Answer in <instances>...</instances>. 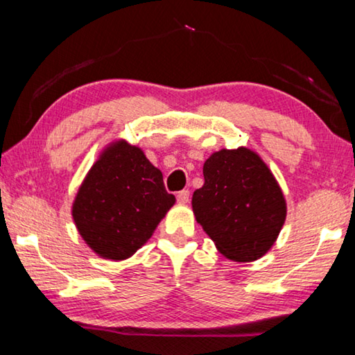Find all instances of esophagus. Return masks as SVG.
Segmentation results:
<instances>
[{"mask_svg": "<svg viewBox=\"0 0 355 355\" xmlns=\"http://www.w3.org/2000/svg\"><path fill=\"white\" fill-rule=\"evenodd\" d=\"M177 200H178L180 203H188V202H189V191H188V189L180 191L178 194H177Z\"/></svg>", "mask_w": 355, "mask_h": 355, "instance_id": "1", "label": "esophagus"}]
</instances>
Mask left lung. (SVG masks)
<instances>
[{
  "mask_svg": "<svg viewBox=\"0 0 355 355\" xmlns=\"http://www.w3.org/2000/svg\"><path fill=\"white\" fill-rule=\"evenodd\" d=\"M205 183L192 194V211L222 255L255 261L285 224L286 200L260 155L248 147L214 152L203 164Z\"/></svg>",
  "mask_w": 355,
  "mask_h": 355,
  "instance_id": "8db88e82",
  "label": "left lung"
}]
</instances>
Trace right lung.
Listing matches in <instances>:
<instances>
[{"label":"right lung","instance_id":"right-lung-1","mask_svg":"<svg viewBox=\"0 0 355 355\" xmlns=\"http://www.w3.org/2000/svg\"><path fill=\"white\" fill-rule=\"evenodd\" d=\"M175 197L166 191L163 173L142 148L120 139L100 153L71 207L81 238L106 260H127L141 249Z\"/></svg>","mask_w":355,"mask_h":355}]
</instances>
